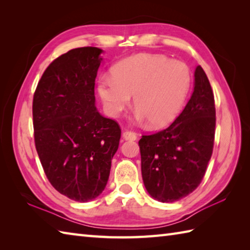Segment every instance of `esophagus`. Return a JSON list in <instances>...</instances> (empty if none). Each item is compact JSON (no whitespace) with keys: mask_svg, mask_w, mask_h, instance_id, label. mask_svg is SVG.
<instances>
[{"mask_svg":"<svg viewBox=\"0 0 250 250\" xmlns=\"http://www.w3.org/2000/svg\"><path fill=\"white\" fill-rule=\"evenodd\" d=\"M122 139L125 141H135L137 139V135L134 132H131V131H125L124 133H122Z\"/></svg>","mask_w":250,"mask_h":250,"instance_id":"1","label":"esophagus"}]
</instances>
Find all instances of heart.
<instances>
[{"label":"heart","instance_id":"obj_1","mask_svg":"<svg viewBox=\"0 0 250 250\" xmlns=\"http://www.w3.org/2000/svg\"><path fill=\"white\" fill-rule=\"evenodd\" d=\"M111 76L103 75L97 91L105 113L116 118L133 95L134 117L150 128H163L182 111L192 83L189 66L162 54L133 55L117 62Z\"/></svg>","mask_w":250,"mask_h":250}]
</instances>
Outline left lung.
<instances>
[{"instance_id":"obj_1","label":"left lung","mask_w":250,"mask_h":250,"mask_svg":"<svg viewBox=\"0 0 250 250\" xmlns=\"http://www.w3.org/2000/svg\"><path fill=\"white\" fill-rule=\"evenodd\" d=\"M216 109L213 90L200 65L187 105L167 129L139 142L147 192L162 203L179 201L198 188L213 153Z\"/></svg>"}]
</instances>
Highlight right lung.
<instances>
[{
	"mask_svg": "<svg viewBox=\"0 0 250 250\" xmlns=\"http://www.w3.org/2000/svg\"><path fill=\"white\" fill-rule=\"evenodd\" d=\"M98 47L75 48L50 63L33 98L34 140L47 178L68 199L89 202L103 192L121 130L95 106Z\"/></svg>",
	"mask_w": 250,
	"mask_h": 250,
	"instance_id": "obj_1",
	"label": "right lung"
}]
</instances>
